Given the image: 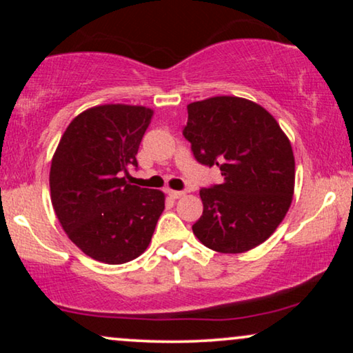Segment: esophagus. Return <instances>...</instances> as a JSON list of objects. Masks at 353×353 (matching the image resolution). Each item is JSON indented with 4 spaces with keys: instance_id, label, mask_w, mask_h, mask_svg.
<instances>
[{
    "instance_id": "34e87169",
    "label": "esophagus",
    "mask_w": 353,
    "mask_h": 353,
    "mask_svg": "<svg viewBox=\"0 0 353 353\" xmlns=\"http://www.w3.org/2000/svg\"><path fill=\"white\" fill-rule=\"evenodd\" d=\"M167 194L170 199H180L181 196H185V192L183 191H173V190H167Z\"/></svg>"
}]
</instances>
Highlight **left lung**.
I'll list each match as a JSON object with an SVG mask.
<instances>
[{
    "instance_id": "obj_1",
    "label": "left lung",
    "mask_w": 353,
    "mask_h": 353,
    "mask_svg": "<svg viewBox=\"0 0 353 353\" xmlns=\"http://www.w3.org/2000/svg\"><path fill=\"white\" fill-rule=\"evenodd\" d=\"M183 134L196 161L220 168L223 183L202 188L192 233L220 254L257 248L274 233L292 202L296 162L286 133L254 101L215 96L188 104Z\"/></svg>"
}]
</instances>
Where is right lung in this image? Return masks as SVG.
Listing matches in <instances>:
<instances>
[{
	"label": "right lung",
	"mask_w": 353,
	"mask_h": 353,
	"mask_svg": "<svg viewBox=\"0 0 353 353\" xmlns=\"http://www.w3.org/2000/svg\"><path fill=\"white\" fill-rule=\"evenodd\" d=\"M154 110L103 104L69 123L51 161L50 188L56 216L88 257L127 263L148 249L165 194L127 181Z\"/></svg>",
	"instance_id": "add662e5"
}]
</instances>
